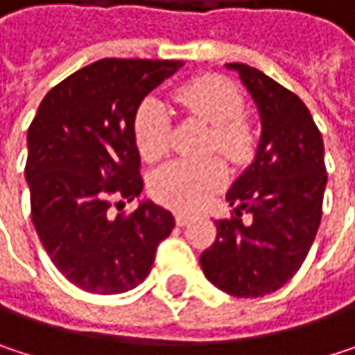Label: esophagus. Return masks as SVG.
Listing matches in <instances>:
<instances>
[{"instance_id":"1","label":"esophagus","mask_w":355,"mask_h":355,"mask_svg":"<svg viewBox=\"0 0 355 355\" xmlns=\"http://www.w3.org/2000/svg\"><path fill=\"white\" fill-rule=\"evenodd\" d=\"M175 220H177V226H187V224L193 220V216H189V214H180V211H178L177 216H175Z\"/></svg>"}]
</instances>
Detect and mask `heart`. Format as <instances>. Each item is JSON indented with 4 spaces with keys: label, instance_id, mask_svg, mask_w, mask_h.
Returning <instances> with one entry per match:
<instances>
[{
    "label": "heart",
    "instance_id": "b5f03b06",
    "mask_svg": "<svg viewBox=\"0 0 355 355\" xmlns=\"http://www.w3.org/2000/svg\"><path fill=\"white\" fill-rule=\"evenodd\" d=\"M173 101L182 112L211 127L209 152H218L230 162H243L252 150V135L243 121L245 98L241 90L222 76H201L180 84ZM168 110L158 98H146L133 116V137L139 156L146 162H158L168 152ZM228 180L222 160L171 162L150 177V193L156 201L191 211L199 209Z\"/></svg>",
    "mask_w": 355,
    "mask_h": 355
}]
</instances>
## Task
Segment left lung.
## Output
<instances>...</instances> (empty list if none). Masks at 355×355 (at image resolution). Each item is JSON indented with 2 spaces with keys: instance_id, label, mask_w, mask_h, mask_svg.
<instances>
[{
  "instance_id": "1",
  "label": "left lung",
  "mask_w": 355,
  "mask_h": 355,
  "mask_svg": "<svg viewBox=\"0 0 355 355\" xmlns=\"http://www.w3.org/2000/svg\"><path fill=\"white\" fill-rule=\"evenodd\" d=\"M226 67L239 71L259 108L261 139L252 164L226 193L234 214L216 222L218 236L199 263L222 292L259 298L286 286L313 247L327 184L324 148L294 92L245 63ZM243 213L251 216L247 225Z\"/></svg>"
}]
</instances>
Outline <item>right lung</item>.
I'll list each match as a JSON object with an SVG mask.
<instances>
[{
    "label": "right lung",
    "instance_id": "add662e5",
    "mask_svg": "<svg viewBox=\"0 0 355 355\" xmlns=\"http://www.w3.org/2000/svg\"><path fill=\"white\" fill-rule=\"evenodd\" d=\"M182 61L101 59L42 98L28 127L26 180L36 234L53 265L92 294L141 284L158 245L173 232L168 209L144 201L129 216L110 205L139 197L133 116Z\"/></svg>",
    "mask_w": 355,
    "mask_h": 355
}]
</instances>
